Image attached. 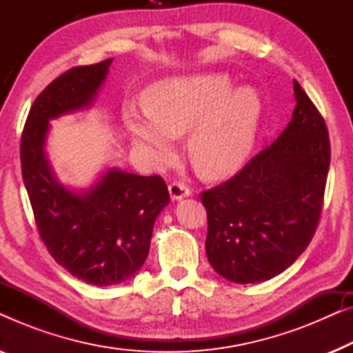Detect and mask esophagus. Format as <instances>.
Listing matches in <instances>:
<instances>
[{
	"mask_svg": "<svg viewBox=\"0 0 353 353\" xmlns=\"http://www.w3.org/2000/svg\"><path fill=\"white\" fill-rule=\"evenodd\" d=\"M168 192H170L172 201H180L183 197H188L191 194L190 188H188L185 183H180V181L172 183V185L168 186Z\"/></svg>",
	"mask_w": 353,
	"mask_h": 353,
	"instance_id": "34e87169",
	"label": "esophagus"
}]
</instances>
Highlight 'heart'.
Here are the masks:
<instances>
[{
    "instance_id": "b5f03b06",
    "label": "heart",
    "mask_w": 353,
    "mask_h": 353,
    "mask_svg": "<svg viewBox=\"0 0 353 353\" xmlns=\"http://www.w3.org/2000/svg\"><path fill=\"white\" fill-rule=\"evenodd\" d=\"M146 105L127 104L123 127L154 165L175 156V139L190 132L188 149L202 175L238 172L252 151L262 119V99L252 88L234 90L221 74L170 77L146 91Z\"/></svg>"
}]
</instances>
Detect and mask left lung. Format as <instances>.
Listing matches in <instances>:
<instances>
[{"instance_id":"left-lung-1","label":"left lung","mask_w":353,"mask_h":353,"mask_svg":"<svg viewBox=\"0 0 353 353\" xmlns=\"http://www.w3.org/2000/svg\"><path fill=\"white\" fill-rule=\"evenodd\" d=\"M296 109L276 141L202 192L207 259L220 276L262 283L296 262L320 221L331 148L323 117L294 80Z\"/></svg>"}]
</instances>
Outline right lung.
I'll list each match as a JSON object with an SVG mask.
<instances>
[{
  "mask_svg": "<svg viewBox=\"0 0 353 353\" xmlns=\"http://www.w3.org/2000/svg\"><path fill=\"white\" fill-rule=\"evenodd\" d=\"M112 59L74 67L51 81L33 103L21 139V163L43 243L61 267L81 281L112 286L146 262L152 228L170 196L161 176L108 168L86 190L54 175L46 156L50 120L93 105Z\"/></svg>",
  "mask_w": 353,
  "mask_h": 353,
  "instance_id": "right-lung-1",
  "label": "right lung"
}]
</instances>
